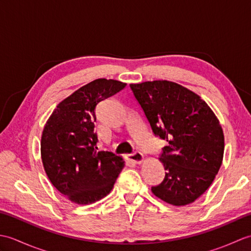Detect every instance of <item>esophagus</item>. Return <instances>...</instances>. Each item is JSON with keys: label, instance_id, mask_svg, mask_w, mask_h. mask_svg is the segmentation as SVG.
<instances>
[{"label": "esophagus", "instance_id": "esophagus-1", "mask_svg": "<svg viewBox=\"0 0 251 251\" xmlns=\"http://www.w3.org/2000/svg\"><path fill=\"white\" fill-rule=\"evenodd\" d=\"M126 158L135 164H141L143 162V159H145V157H143V154L141 152H138V151L135 153H131V154H127Z\"/></svg>", "mask_w": 251, "mask_h": 251}]
</instances>
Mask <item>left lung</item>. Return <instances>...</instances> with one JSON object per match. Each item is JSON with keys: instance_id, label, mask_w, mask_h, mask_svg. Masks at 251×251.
<instances>
[{"instance_id": "obj_1", "label": "left lung", "mask_w": 251, "mask_h": 251, "mask_svg": "<svg viewBox=\"0 0 251 251\" xmlns=\"http://www.w3.org/2000/svg\"><path fill=\"white\" fill-rule=\"evenodd\" d=\"M153 134L166 140L159 161L165 178L153 194L175 206L193 202L209 188L222 164L219 120L199 95L169 81L130 84Z\"/></svg>"}]
</instances>
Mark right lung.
<instances>
[{
    "instance_id": "add662e5",
    "label": "right lung",
    "mask_w": 251,
    "mask_h": 251,
    "mask_svg": "<svg viewBox=\"0 0 251 251\" xmlns=\"http://www.w3.org/2000/svg\"><path fill=\"white\" fill-rule=\"evenodd\" d=\"M115 79L98 78L62 100L43 129L41 155L52 185L78 205L108 195L124 167L121 156L97 151L96 106L125 88Z\"/></svg>"
}]
</instances>
